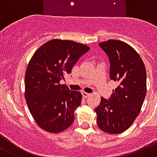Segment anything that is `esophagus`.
Masks as SVG:
<instances>
[{"mask_svg": "<svg viewBox=\"0 0 157 157\" xmlns=\"http://www.w3.org/2000/svg\"><path fill=\"white\" fill-rule=\"evenodd\" d=\"M82 97H83V98H88V97L90 96L89 93H87V92H82Z\"/></svg>", "mask_w": 157, "mask_h": 157, "instance_id": "obj_1", "label": "esophagus"}]
</instances>
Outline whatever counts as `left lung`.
<instances>
[{"label": "left lung", "instance_id": "8db88e82", "mask_svg": "<svg viewBox=\"0 0 157 157\" xmlns=\"http://www.w3.org/2000/svg\"><path fill=\"white\" fill-rule=\"evenodd\" d=\"M110 62V79L118 82L109 100L101 98L95 109L98 127L117 134L127 130L139 115L147 93L145 65L130 45L110 39L99 43Z\"/></svg>", "mask_w": 157, "mask_h": 157}]
</instances>
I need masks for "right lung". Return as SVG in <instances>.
<instances>
[{
  "mask_svg": "<svg viewBox=\"0 0 157 157\" xmlns=\"http://www.w3.org/2000/svg\"><path fill=\"white\" fill-rule=\"evenodd\" d=\"M89 49L82 43L52 39L41 46L29 60L24 97L35 122L43 130L60 133L74 122V111L81 104L82 94L69 90L60 80L65 79L78 58Z\"/></svg>",
  "mask_w": 157,
  "mask_h": 157,
  "instance_id": "1",
  "label": "right lung"
}]
</instances>
